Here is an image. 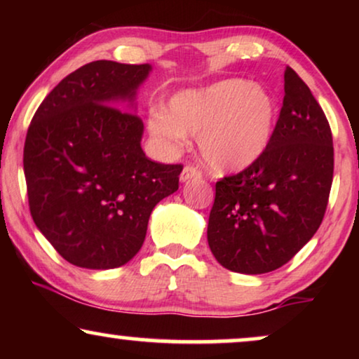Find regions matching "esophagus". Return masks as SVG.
Returning <instances> with one entry per match:
<instances>
[{"mask_svg": "<svg viewBox=\"0 0 359 359\" xmlns=\"http://www.w3.org/2000/svg\"><path fill=\"white\" fill-rule=\"evenodd\" d=\"M201 178V171L196 168L194 165H186L183 171H181L180 180L181 181H188V180H198Z\"/></svg>", "mask_w": 359, "mask_h": 359, "instance_id": "1", "label": "esophagus"}]
</instances>
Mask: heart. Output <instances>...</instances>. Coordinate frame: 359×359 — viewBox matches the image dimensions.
Wrapping results in <instances>:
<instances>
[{"label": "heart", "instance_id": "1", "mask_svg": "<svg viewBox=\"0 0 359 359\" xmlns=\"http://www.w3.org/2000/svg\"><path fill=\"white\" fill-rule=\"evenodd\" d=\"M276 102L262 86L229 78L175 95L168 111L149 112V132L165 149L181 150L199 137L203 158L215 171H240L262 158L276 126Z\"/></svg>", "mask_w": 359, "mask_h": 359}]
</instances>
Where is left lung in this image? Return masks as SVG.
I'll return each instance as SVG.
<instances>
[{
  "label": "left lung",
  "instance_id": "1",
  "mask_svg": "<svg viewBox=\"0 0 359 359\" xmlns=\"http://www.w3.org/2000/svg\"><path fill=\"white\" fill-rule=\"evenodd\" d=\"M332 181L330 124L309 86L286 67L283 107L268 150L215 183L210 252L235 273L281 268L320 227Z\"/></svg>",
  "mask_w": 359,
  "mask_h": 359
}]
</instances>
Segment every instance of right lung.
Masks as SVG:
<instances>
[{
  "instance_id": "1",
  "label": "right lung",
  "mask_w": 359,
  "mask_h": 359,
  "mask_svg": "<svg viewBox=\"0 0 359 359\" xmlns=\"http://www.w3.org/2000/svg\"><path fill=\"white\" fill-rule=\"evenodd\" d=\"M151 67L86 63L63 78L34 114L24 144L29 210L68 263L111 269L142 248L151 210L180 186L183 165L156 163L140 147L134 101Z\"/></svg>"
}]
</instances>
